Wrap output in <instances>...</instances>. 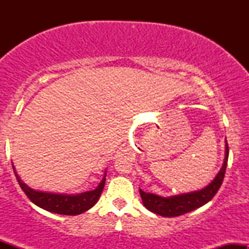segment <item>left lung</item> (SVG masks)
Instances as JSON below:
<instances>
[{"instance_id":"1","label":"left lung","mask_w":249,"mask_h":249,"mask_svg":"<svg viewBox=\"0 0 249 249\" xmlns=\"http://www.w3.org/2000/svg\"><path fill=\"white\" fill-rule=\"evenodd\" d=\"M228 144L227 141L225 142V159L221 168L215 176L212 181L207 185L206 187L201 190L193 191V192L177 194V196H160L153 193H146L139 188L142 204L151 212L158 214V215L165 216V218H173V216H179L182 214L191 212V211L196 210V208L204 206L210 200L215 196L222 184V180L225 177V171L227 167L228 161Z\"/></svg>"}]
</instances>
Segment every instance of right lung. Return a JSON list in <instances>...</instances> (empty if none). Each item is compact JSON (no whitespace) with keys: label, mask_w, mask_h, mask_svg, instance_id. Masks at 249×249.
<instances>
[{"label":"right lung","mask_w":249,"mask_h":249,"mask_svg":"<svg viewBox=\"0 0 249 249\" xmlns=\"http://www.w3.org/2000/svg\"><path fill=\"white\" fill-rule=\"evenodd\" d=\"M13 168L19 186L34 204L43 208V210L48 211V212L63 214V215H77V214L87 212L91 207L95 206L99 196H101L105 185V180H107L105 179L107 171H105L102 181L99 182V185L95 190L76 194L43 192V191H36L28 186L25 182H23V180L19 178L14 165Z\"/></svg>","instance_id":"add662e5"}]
</instances>
